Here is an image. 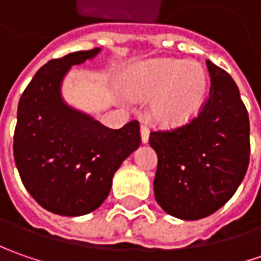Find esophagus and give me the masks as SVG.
Instances as JSON below:
<instances>
[{
  "instance_id": "obj_1",
  "label": "esophagus",
  "mask_w": 261,
  "mask_h": 261,
  "mask_svg": "<svg viewBox=\"0 0 261 261\" xmlns=\"http://www.w3.org/2000/svg\"><path fill=\"white\" fill-rule=\"evenodd\" d=\"M148 139H149V129H148V126L142 125L141 126V141H142V144H146Z\"/></svg>"
}]
</instances>
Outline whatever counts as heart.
Returning a JSON list of instances; mask_svg holds the SVG:
<instances>
[{
	"label": "heart",
	"mask_w": 261,
	"mask_h": 261,
	"mask_svg": "<svg viewBox=\"0 0 261 261\" xmlns=\"http://www.w3.org/2000/svg\"><path fill=\"white\" fill-rule=\"evenodd\" d=\"M203 68L193 61L158 59L139 66L126 83L135 98H152L151 112L156 120L181 125L195 117L206 94Z\"/></svg>",
	"instance_id": "1"
}]
</instances>
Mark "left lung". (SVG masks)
Here are the masks:
<instances>
[{"label":"left lung","mask_w":261,"mask_h":261,"mask_svg":"<svg viewBox=\"0 0 261 261\" xmlns=\"http://www.w3.org/2000/svg\"><path fill=\"white\" fill-rule=\"evenodd\" d=\"M209 98L190 123L149 135L158 166L154 193L168 215L196 221L237 192L250 161V120L231 75L206 61Z\"/></svg>","instance_id":"8db88e82"}]
</instances>
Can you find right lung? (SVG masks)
<instances>
[{
    "label": "right lung",
    "mask_w": 261,
    "mask_h": 261,
    "mask_svg": "<svg viewBox=\"0 0 261 261\" xmlns=\"http://www.w3.org/2000/svg\"><path fill=\"white\" fill-rule=\"evenodd\" d=\"M100 50L94 47L49 61L18 101L15 166L27 192L56 215L95 211L110 193L117 168L141 145L139 122L110 129L62 98L61 87L71 66L93 59Z\"/></svg>",
    "instance_id": "right-lung-1"
}]
</instances>
